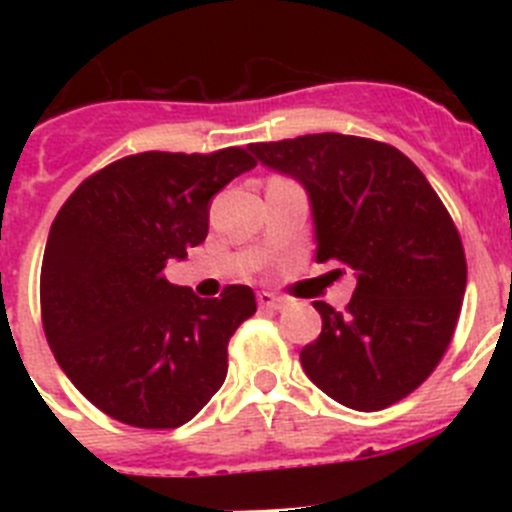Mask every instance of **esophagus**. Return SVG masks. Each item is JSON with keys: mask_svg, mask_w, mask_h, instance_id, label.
<instances>
[{"mask_svg": "<svg viewBox=\"0 0 512 512\" xmlns=\"http://www.w3.org/2000/svg\"><path fill=\"white\" fill-rule=\"evenodd\" d=\"M256 300H259V307H266V310H282L284 305H287V300H282V297L271 295V292H259L256 295Z\"/></svg>", "mask_w": 512, "mask_h": 512, "instance_id": "1", "label": "esophagus"}]
</instances>
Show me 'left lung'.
Returning a JSON list of instances; mask_svg holds the SVG:
<instances>
[{"mask_svg":"<svg viewBox=\"0 0 512 512\" xmlns=\"http://www.w3.org/2000/svg\"><path fill=\"white\" fill-rule=\"evenodd\" d=\"M251 153L305 187L315 261L356 274L343 312L312 302L323 330L302 348V369L346 408H390L431 377L459 320L467 259L449 210L423 171L379 140L318 133Z\"/></svg>","mask_w":512,"mask_h":512,"instance_id":"8db88e82","label":"left lung"}]
</instances>
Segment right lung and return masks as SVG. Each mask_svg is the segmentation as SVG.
<instances>
[{"instance_id": "obj_1", "label": "right lung", "mask_w": 512, "mask_h": 512, "mask_svg": "<svg viewBox=\"0 0 512 512\" xmlns=\"http://www.w3.org/2000/svg\"><path fill=\"white\" fill-rule=\"evenodd\" d=\"M256 166L246 148L146 151L104 166L58 210L40 269V312L63 374L102 413L179 428L228 374V341L256 312L246 284L215 300L166 282L210 228V200Z\"/></svg>"}]
</instances>
